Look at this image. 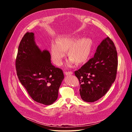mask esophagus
<instances>
[{"instance_id":"obj_1","label":"esophagus","mask_w":132,"mask_h":132,"mask_svg":"<svg viewBox=\"0 0 132 132\" xmlns=\"http://www.w3.org/2000/svg\"><path fill=\"white\" fill-rule=\"evenodd\" d=\"M64 74H65V75H69V74H73V72L72 71H64Z\"/></svg>"}]
</instances>
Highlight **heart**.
<instances>
[{"mask_svg": "<svg viewBox=\"0 0 132 132\" xmlns=\"http://www.w3.org/2000/svg\"><path fill=\"white\" fill-rule=\"evenodd\" d=\"M91 49V43L88 38H82L76 40L71 38H62L51 46L52 59L55 64L61 65L65 56V51L68 50V54L70 58L67 63L68 65L70 67L75 62L81 64L89 58Z\"/></svg>", "mask_w": 132, "mask_h": 132, "instance_id": "1", "label": "heart"}]
</instances>
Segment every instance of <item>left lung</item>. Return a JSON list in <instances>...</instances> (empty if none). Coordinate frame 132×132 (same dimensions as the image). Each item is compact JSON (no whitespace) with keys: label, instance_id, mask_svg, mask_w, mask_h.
<instances>
[{"label":"left lung","instance_id":"obj_1","mask_svg":"<svg viewBox=\"0 0 132 132\" xmlns=\"http://www.w3.org/2000/svg\"><path fill=\"white\" fill-rule=\"evenodd\" d=\"M117 67L116 48L107 37L97 47L94 57L74 72L82 100L93 102L103 96L115 80Z\"/></svg>","mask_w":132,"mask_h":132}]
</instances>
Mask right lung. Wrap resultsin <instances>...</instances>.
<instances>
[{"label":"right lung","mask_w":132,"mask_h":132,"mask_svg":"<svg viewBox=\"0 0 132 132\" xmlns=\"http://www.w3.org/2000/svg\"><path fill=\"white\" fill-rule=\"evenodd\" d=\"M15 66L19 80L34 101L45 105L56 101L63 72L52 64L49 52L36 45L33 32H26L21 40Z\"/></svg>","instance_id":"add662e5"}]
</instances>
